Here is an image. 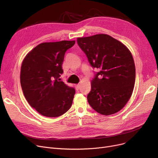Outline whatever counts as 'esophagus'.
Segmentation results:
<instances>
[{"label": "esophagus", "mask_w": 158, "mask_h": 158, "mask_svg": "<svg viewBox=\"0 0 158 158\" xmlns=\"http://www.w3.org/2000/svg\"><path fill=\"white\" fill-rule=\"evenodd\" d=\"M75 88H76V89L77 90H79V88H80V85H75Z\"/></svg>", "instance_id": "esophagus-1"}]
</instances>
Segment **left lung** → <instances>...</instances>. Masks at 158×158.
<instances>
[{"label": "left lung", "instance_id": "obj_1", "mask_svg": "<svg viewBox=\"0 0 158 158\" xmlns=\"http://www.w3.org/2000/svg\"><path fill=\"white\" fill-rule=\"evenodd\" d=\"M77 41L90 65L100 70L91 81L87 96L90 106L103 115L120 111L129 101L135 85V66L131 52L120 41L106 34L77 38Z\"/></svg>", "mask_w": 158, "mask_h": 158}]
</instances>
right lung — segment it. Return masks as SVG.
Instances as JSON below:
<instances>
[{"label":"right lung","instance_id":"right-lung-1","mask_svg":"<svg viewBox=\"0 0 158 158\" xmlns=\"http://www.w3.org/2000/svg\"><path fill=\"white\" fill-rule=\"evenodd\" d=\"M75 40L44 42L35 47L23 60L20 81L27 101L40 114L58 117L71 107L75 90L62 81V62Z\"/></svg>","mask_w":158,"mask_h":158}]
</instances>
